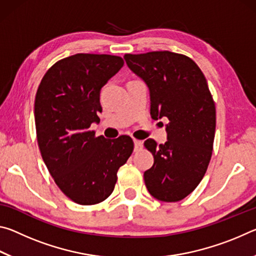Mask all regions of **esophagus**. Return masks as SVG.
Returning a JSON list of instances; mask_svg holds the SVG:
<instances>
[{"label":"esophagus","mask_w":256,"mask_h":256,"mask_svg":"<svg viewBox=\"0 0 256 256\" xmlns=\"http://www.w3.org/2000/svg\"><path fill=\"white\" fill-rule=\"evenodd\" d=\"M142 146H144V142L140 141V140H134V150L138 151L142 149Z\"/></svg>","instance_id":"obj_1"}]
</instances>
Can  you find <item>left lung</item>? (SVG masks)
Listing matches in <instances>:
<instances>
[{"label":"left lung","instance_id":"8db88e82","mask_svg":"<svg viewBox=\"0 0 256 256\" xmlns=\"http://www.w3.org/2000/svg\"><path fill=\"white\" fill-rule=\"evenodd\" d=\"M128 66L150 92L154 120L167 118L168 141L144 146L154 162L144 183L157 200L177 202L196 188L209 166L216 132V106L206 76L192 58L170 50L125 54Z\"/></svg>","mask_w":256,"mask_h":256}]
</instances>
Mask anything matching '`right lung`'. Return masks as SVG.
Instances as JSON below:
<instances>
[{
	"label": "right lung",
	"mask_w": 256,
	"mask_h": 256,
	"mask_svg": "<svg viewBox=\"0 0 256 256\" xmlns=\"http://www.w3.org/2000/svg\"><path fill=\"white\" fill-rule=\"evenodd\" d=\"M124 60L108 54H76L52 66L37 89L34 123L42 160L56 185L73 202L92 206L114 190L118 172L132 154L131 136H96L102 86Z\"/></svg>",
	"instance_id": "1"
}]
</instances>
